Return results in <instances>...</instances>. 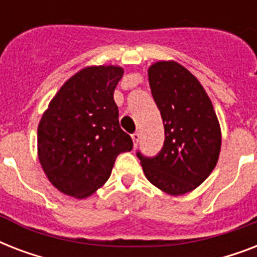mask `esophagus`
Returning a JSON list of instances; mask_svg holds the SVG:
<instances>
[{
  "label": "esophagus",
  "instance_id": "obj_1",
  "mask_svg": "<svg viewBox=\"0 0 257 257\" xmlns=\"http://www.w3.org/2000/svg\"><path fill=\"white\" fill-rule=\"evenodd\" d=\"M132 140H133V145H135V147H137L139 141H140V133H133Z\"/></svg>",
  "mask_w": 257,
  "mask_h": 257
}]
</instances>
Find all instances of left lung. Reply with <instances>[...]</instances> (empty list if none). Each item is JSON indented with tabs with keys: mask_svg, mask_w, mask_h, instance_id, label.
I'll use <instances>...</instances> for the list:
<instances>
[{
	"mask_svg": "<svg viewBox=\"0 0 257 257\" xmlns=\"http://www.w3.org/2000/svg\"><path fill=\"white\" fill-rule=\"evenodd\" d=\"M151 92L164 124L163 149L155 157L140 152L145 177L165 193L179 196L204 183L219 160L221 129L211 98L200 81L176 61L148 68Z\"/></svg>",
	"mask_w": 257,
	"mask_h": 257,
	"instance_id": "8db88e82",
	"label": "left lung"
}]
</instances>
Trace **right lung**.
<instances>
[{
	"label": "right lung",
	"instance_id": "obj_1",
	"mask_svg": "<svg viewBox=\"0 0 257 257\" xmlns=\"http://www.w3.org/2000/svg\"><path fill=\"white\" fill-rule=\"evenodd\" d=\"M124 74L117 65L86 66L60 88L37 129L38 160L53 187L86 199L106 183L116 157L132 151L120 128L113 93Z\"/></svg>",
	"mask_w": 257,
	"mask_h": 257
}]
</instances>
